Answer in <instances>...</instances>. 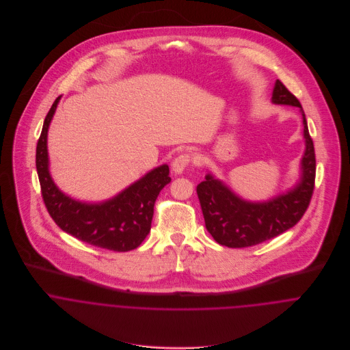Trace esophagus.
<instances>
[{
    "label": "esophagus",
    "mask_w": 350,
    "mask_h": 350,
    "mask_svg": "<svg viewBox=\"0 0 350 350\" xmlns=\"http://www.w3.org/2000/svg\"><path fill=\"white\" fill-rule=\"evenodd\" d=\"M191 154L190 153H182L172 161V171L175 174H182L185 168L191 163Z\"/></svg>",
    "instance_id": "esophagus-1"
}]
</instances>
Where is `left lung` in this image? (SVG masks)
Wrapping results in <instances>:
<instances>
[{"label":"left lung","instance_id":"left-lung-1","mask_svg":"<svg viewBox=\"0 0 350 350\" xmlns=\"http://www.w3.org/2000/svg\"><path fill=\"white\" fill-rule=\"evenodd\" d=\"M272 102L298 106L303 116L306 150L301 159V178L295 189L264 203L239 198L222 182L207 174L197 186L204 225L213 239L229 248H247L271 240L295 226L306 213L315 185V150L298 98L278 79Z\"/></svg>","mask_w":350,"mask_h":350}]
</instances>
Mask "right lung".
<instances>
[{"mask_svg":"<svg viewBox=\"0 0 350 350\" xmlns=\"http://www.w3.org/2000/svg\"><path fill=\"white\" fill-rule=\"evenodd\" d=\"M59 100L46 116L36 147L42 197L51 218L63 232L90 245L114 252L136 250L150 233L159 193L171 182L168 165L152 170L117 197L102 203H85L64 196L51 179L47 152V132Z\"/></svg>","mask_w":350,"mask_h":350,"instance_id":"right-lung-1","label":"right lung"}]
</instances>
